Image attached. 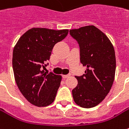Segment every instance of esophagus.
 <instances>
[{
	"instance_id": "1",
	"label": "esophagus",
	"mask_w": 129,
	"mask_h": 129,
	"mask_svg": "<svg viewBox=\"0 0 129 129\" xmlns=\"http://www.w3.org/2000/svg\"><path fill=\"white\" fill-rule=\"evenodd\" d=\"M70 76V75H63L62 76V77H63V79H67L68 77H69Z\"/></svg>"
}]
</instances>
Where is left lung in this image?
<instances>
[{
    "label": "left lung",
    "mask_w": 129,
    "mask_h": 129,
    "mask_svg": "<svg viewBox=\"0 0 129 129\" xmlns=\"http://www.w3.org/2000/svg\"><path fill=\"white\" fill-rule=\"evenodd\" d=\"M70 35L80 47V61L85 74L75 76L77 86L72 90L75 103L90 108L100 104L109 93L115 79V50L109 38L93 25L71 29Z\"/></svg>",
    "instance_id": "left-lung-1"
}]
</instances>
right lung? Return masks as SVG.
<instances>
[{"mask_svg":"<svg viewBox=\"0 0 129 129\" xmlns=\"http://www.w3.org/2000/svg\"><path fill=\"white\" fill-rule=\"evenodd\" d=\"M68 29L34 27L26 31L14 46L12 65L21 93L30 103L45 107L53 103L62 76L45 73L54 45L63 40Z\"/></svg>","mask_w":129,"mask_h":129,"instance_id":"add662e5","label":"right lung"}]
</instances>
